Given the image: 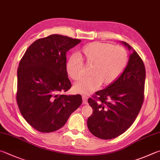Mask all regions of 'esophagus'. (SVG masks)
I'll return each instance as SVG.
<instances>
[{
  "mask_svg": "<svg viewBox=\"0 0 160 160\" xmlns=\"http://www.w3.org/2000/svg\"><path fill=\"white\" fill-rule=\"evenodd\" d=\"M88 96L85 95V94H83L82 95V101H83V103L86 104L87 103H88Z\"/></svg>",
  "mask_w": 160,
  "mask_h": 160,
  "instance_id": "obj_1",
  "label": "esophagus"
}]
</instances>
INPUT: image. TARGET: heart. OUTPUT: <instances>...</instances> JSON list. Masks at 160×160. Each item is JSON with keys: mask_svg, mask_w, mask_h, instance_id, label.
<instances>
[{"mask_svg": "<svg viewBox=\"0 0 160 160\" xmlns=\"http://www.w3.org/2000/svg\"><path fill=\"white\" fill-rule=\"evenodd\" d=\"M85 59L93 64L91 77L84 78L75 86L77 92L89 94L97 90L103 82L109 85L117 79L125 68L127 53L121 46L96 42L82 49ZM67 71L72 79L81 80L85 75V64L79 54H74L67 62Z\"/></svg>", "mask_w": 160, "mask_h": 160, "instance_id": "b5f03b06", "label": "heart"}]
</instances>
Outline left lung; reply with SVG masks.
<instances>
[{
	"label": "left lung",
	"mask_w": 160,
	"mask_h": 160,
	"mask_svg": "<svg viewBox=\"0 0 160 160\" xmlns=\"http://www.w3.org/2000/svg\"><path fill=\"white\" fill-rule=\"evenodd\" d=\"M122 43L132 49L128 43ZM145 80L144 63L133 50L122 74L108 88L88 98L93 113L88 120V127L93 135L108 140L120 136L132 126L144 101Z\"/></svg>",
	"instance_id": "8db88e82"
}]
</instances>
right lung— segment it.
I'll use <instances>...</instances> for the list:
<instances>
[{
	"instance_id": "add662e5",
	"label": "right lung",
	"mask_w": 160,
	"mask_h": 160,
	"mask_svg": "<svg viewBox=\"0 0 160 160\" xmlns=\"http://www.w3.org/2000/svg\"><path fill=\"white\" fill-rule=\"evenodd\" d=\"M79 39L53 34L28 48L17 69V102L26 121L38 132H55L82 102L81 95H64L71 82L66 71V52Z\"/></svg>"
}]
</instances>
